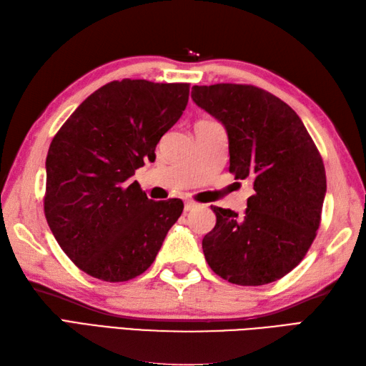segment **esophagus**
I'll use <instances>...</instances> for the list:
<instances>
[{"mask_svg":"<svg viewBox=\"0 0 366 366\" xmlns=\"http://www.w3.org/2000/svg\"><path fill=\"white\" fill-rule=\"evenodd\" d=\"M194 207H198L197 202H194V201H185V204H184V210H185V212H190V210H193Z\"/></svg>","mask_w":366,"mask_h":366,"instance_id":"obj_1","label":"esophagus"}]
</instances>
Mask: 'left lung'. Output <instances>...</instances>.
I'll list each match as a JSON object with an SVG mask.
<instances>
[{
  "instance_id": "8db88e82",
  "label": "left lung",
  "mask_w": 366,
  "mask_h": 366,
  "mask_svg": "<svg viewBox=\"0 0 366 366\" xmlns=\"http://www.w3.org/2000/svg\"><path fill=\"white\" fill-rule=\"evenodd\" d=\"M192 99L224 126L229 172L252 182L248 209L212 207L202 239L209 267L227 282L265 285L298 265L315 240L326 194L322 159L295 110L243 84L193 86Z\"/></svg>"
}]
</instances>
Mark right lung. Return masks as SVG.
<instances>
[{"instance_id":"1","label":"right lung","mask_w":366,"mask_h":366,"mask_svg":"<svg viewBox=\"0 0 366 366\" xmlns=\"http://www.w3.org/2000/svg\"><path fill=\"white\" fill-rule=\"evenodd\" d=\"M189 84L123 79L82 101L46 156L45 217L76 267L124 282L154 262L181 217V199L152 201L135 169L154 162L156 144L189 103Z\"/></svg>"}]
</instances>
